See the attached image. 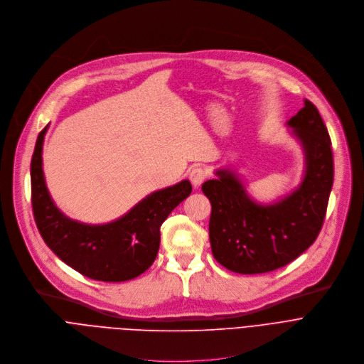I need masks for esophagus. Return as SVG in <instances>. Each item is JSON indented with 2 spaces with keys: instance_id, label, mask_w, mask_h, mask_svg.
<instances>
[{
  "instance_id": "esophagus-1",
  "label": "esophagus",
  "mask_w": 364,
  "mask_h": 364,
  "mask_svg": "<svg viewBox=\"0 0 364 364\" xmlns=\"http://www.w3.org/2000/svg\"><path fill=\"white\" fill-rule=\"evenodd\" d=\"M189 179L192 182V185L195 188L200 186L203 183V181L206 179V171L203 168H193L191 172H189Z\"/></svg>"
}]
</instances>
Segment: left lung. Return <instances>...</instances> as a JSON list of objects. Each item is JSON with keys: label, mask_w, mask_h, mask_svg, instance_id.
I'll return each instance as SVG.
<instances>
[{"label": "left lung", "mask_w": 364, "mask_h": 364, "mask_svg": "<svg viewBox=\"0 0 364 364\" xmlns=\"http://www.w3.org/2000/svg\"><path fill=\"white\" fill-rule=\"evenodd\" d=\"M287 124L306 155V173L293 193L274 203H257L227 169L216 171L218 179L202 185L212 206V254L230 271L262 274L281 268L313 245L321 231L334 178L331 140L309 100Z\"/></svg>", "instance_id": "left-lung-1"}]
</instances>
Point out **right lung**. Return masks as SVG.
<instances>
[{"instance_id":"1","label":"right lung","mask_w":364,"mask_h":364,"mask_svg":"<svg viewBox=\"0 0 364 364\" xmlns=\"http://www.w3.org/2000/svg\"><path fill=\"white\" fill-rule=\"evenodd\" d=\"M40 132L31 159V203L37 228L47 247L68 267L85 277L106 282L132 279L155 261L161 225L191 192L189 181L156 191L140 200L117 221L87 225L67 218L53 202L43 173Z\"/></svg>"}]
</instances>
